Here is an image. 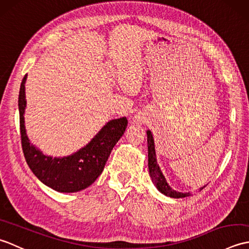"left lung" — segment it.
Masks as SVG:
<instances>
[{
  "instance_id": "8db88e82",
  "label": "left lung",
  "mask_w": 249,
  "mask_h": 249,
  "mask_svg": "<svg viewBox=\"0 0 249 249\" xmlns=\"http://www.w3.org/2000/svg\"><path fill=\"white\" fill-rule=\"evenodd\" d=\"M146 135H147V157H149V172H150V177L152 178V181L154 183L156 188L160 190L161 194L167 196V197L177 198V199L186 197V196H188V194L177 192V190L172 189V187H170V185L167 183V179L165 176L162 174L160 168L157 163L154 138H153L151 130H146ZM202 188H200V190Z\"/></svg>"
}]
</instances>
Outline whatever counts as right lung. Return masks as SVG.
Wrapping results in <instances>:
<instances>
[{
    "instance_id": "1",
    "label": "right lung",
    "mask_w": 249,
    "mask_h": 249,
    "mask_svg": "<svg viewBox=\"0 0 249 249\" xmlns=\"http://www.w3.org/2000/svg\"><path fill=\"white\" fill-rule=\"evenodd\" d=\"M26 76L21 82L18 100L21 144L26 163L41 183L56 192L76 193L86 189L102 174L111 151L125 133L127 119L123 116L109 121L87 145L71 155L64 157L46 155L31 143L26 135L24 125Z\"/></svg>"
}]
</instances>
